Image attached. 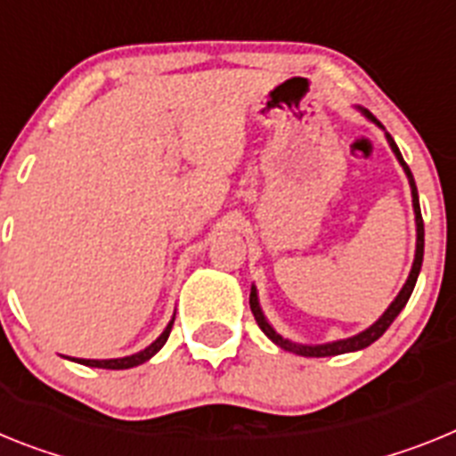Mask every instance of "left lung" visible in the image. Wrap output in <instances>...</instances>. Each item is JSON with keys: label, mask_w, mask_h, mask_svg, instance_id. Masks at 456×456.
<instances>
[{"label": "left lung", "mask_w": 456, "mask_h": 456, "mask_svg": "<svg viewBox=\"0 0 456 456\" xmlns=\"http://www.w3.org/2000/svg\"><path fill=\"white\" fill-rule=\"evenodd\" d=\"M358 110L362 117L367 118V121H371V124H376L379 128H383L381 121H376V117L371 112H367L365 108H355ZM386 130V128H383ZM386 140L387 144H390V149H393L395 158L399 160V165H402L403 174H406V179H409V185H411V197H413V213H415V259H413V266H411V273L409 277H406V282H403L402 291L397 294V298L393 300V303L387 305V310L383 312L379 319H376L374 323H371L370 328H365L362 332H358V335H354V338H344V339H335V342H326V344H300V342H291V339L282 338L280 332L275 330V328L271 326V322L266 319V314H264V310H261L259 305V294H256V287L252 284L250 289V310L252 314H255L256 323H259V328L264 330V335H266L268 339H271L273 344H277L280 348H284V351H289V354H296V355H305V358H328V355H342V354H354V351H360V348H367L370 344H374L376 339L381 338L383 332L390 328V323L397 319L399 312L406 307V303H409L411 294H413L415 289V282H418V275H419V268H422V255H425V224H422V213H419V200H418V188H415V179L413 174H411L409 165L403 162L402 153H399L397 144H395V140L390 137V133H386Z\"/></svg>", "instance_id": "obj_1"}]
</instances>
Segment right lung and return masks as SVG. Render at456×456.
Listing matches in <instances>:
<instances>
[{
	"label": "right lung",
	"instance_id": "obj_1",
	"mask_svg": "<svg viewBox=\"0 0 456 456\" xmlns=\"http://www.w3.org/2000/svg\"><path fill=\"white\" fill-rule=\"evenodd\" d=\"M174 316H172V322L165 326V330L160 332V338H158L156 342L149 344L146 348H142V351H137V354L124 355V358H108V360H86V358H70V360H75V362H80V365H86V367H98V370H130V367L142 365V362L151 360L153 355H156L158 351L165 346V342H167V338H169V332H172Z\"/></svg>",
	"mask_w": 456,
	"mask_h": 456
}]
</instances>
